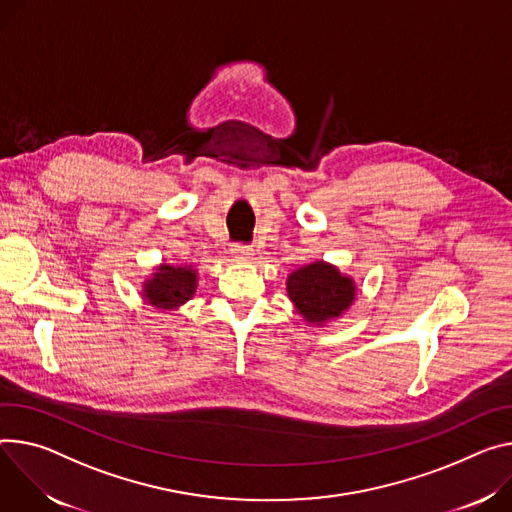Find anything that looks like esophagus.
<instances>
[{"instance_id":"1","label":"esophagus","mask_w":512,"mask_h":512,"mask_svg":"<svg viewBox=\"0 0 512 512\" xmlns=\"http://www.w3.org/2000/svg\"><path fill=\"white\" fill-rule=\"evenodd\" d=\"M232 257L239 259V261H247L253 257V249L247 245H235L232 247Z\"/></svg>"}]
</instances>
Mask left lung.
Instances as JSON below:
<instances>
[{"mask_svg":"<svg viewBox=\"0 0 512 512\" xmlns=\"http://www.w3.org/2000/svg\"><path fill=\"white\" fill-rule=\"evenodd\" d=\"M286 290L296 312L316 327L341 318L357 296L353 277L322 259L292 271L286 280Z\"/></svg>","mask_w":512,"mask_h":512,"instance_id":"left-lung-1","label":"left lung"}]
</instances>
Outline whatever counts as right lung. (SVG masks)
Returning a JSON list of instances; mask_svg holds the SVG:
<instances>
[{"instance_id":"add662e5","label":"right lung","mask_w":512,"mask_h":512,"mask_svg":"<svg viewBox=\"0 0 512 512\" xmlns=\"http://www.w3.org/2000/svg\"><path fill=\"white\" fill-rule=\"evenodd\" d=\"M198 290V269L194 265L161 263L143 282V300L157 310H177L194 298Z\"/></svg>"}]
</instances>
